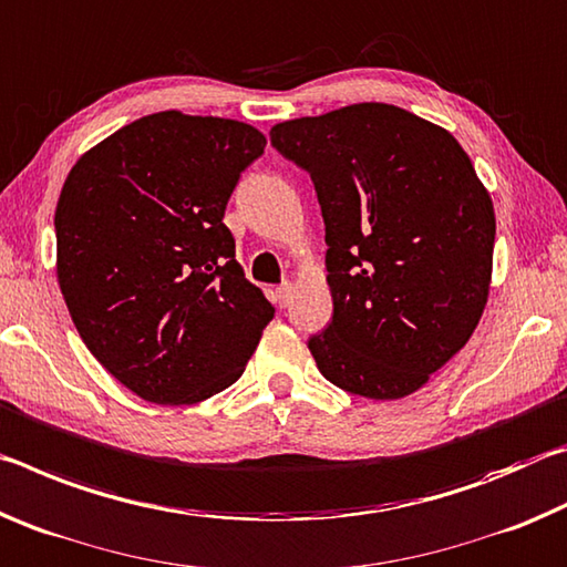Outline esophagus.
Listing matches in <instances>:
<instances>
[{
    "label": "esophagus",
    "mask_w": 567,
    "mask_h": 567,
    "mask_svg": "<svg viewBox=\"0 0 567 567\" xmlns=\"http://www.w3.org/2000/svg\"><path fill=\"white\" fill-rule=\"evenodd\" d=\"M290 300H292V285L285 282V285L277 287V290H275V302L280 305V307H287V305H290Z\"/></svg>",
    "instance_id": "esophagus-1"
}]
</instances>
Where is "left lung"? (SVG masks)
Wrapping results in <instances>:
<instances>
[{
  "label": "left lung",
  "instance_id": "8db88e82",
  "mask_svg": "<svg viewBox=\"0 0 567 567\" xmlns=\"http://www.w3.org/2000/svg\"><path fill=\"white\" fill-rule=\"evenodd\" d=\"M324 219L332 322L307 340L332 385L398 400L465 348L485 310L495 213L447 130L382 102L275 124Z\"/></svg>",
  "mask_w": 567,
  "mask_h": 567
}]
</instances>
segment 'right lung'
I'll list each match as a JSON object with an SVG mask.
<instances>
[{
    "label": "right lung",
    "instance_id": "obj_1",
    "mask_svg": "<svg viewBox=\"0 0 567 567\" xmlns=\"http://www.w3.org/2000/svg\"><path fill=\"white\" fill-rule=\"evenodd\" d=\"M245 122L147 114L76 159L54 213L56 277L90 352L157 405H192L245 372L275 307L223 223L265 152Z\"/></svg>",
    "mask_w": 567,
    "mask_h": 567
}]
</instances>
